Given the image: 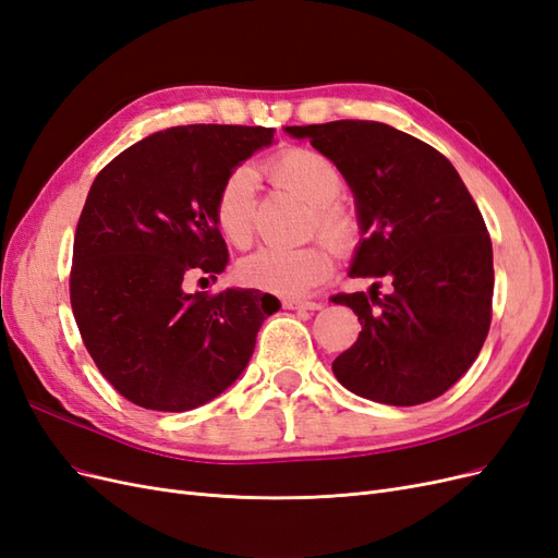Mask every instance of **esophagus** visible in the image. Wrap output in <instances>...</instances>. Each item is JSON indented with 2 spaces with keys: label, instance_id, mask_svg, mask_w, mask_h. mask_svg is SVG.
Listing matches in <instances>:
<instances>
[{
  "label": "esophagus",
  "instance_id": "obj_1",
  "mask_svg": "<svg viewBox=\"0 0 558 558\" xmlns=\"http://www.w3.org/2000/svg\"><path fill=\"white\" fill-rule=\"evenodd\" d=\"M283 310H300V312H305V310H310V312H314V310H320V305L318 302H312V300H295V298H286L283 302Z\"/></svg>",
  "mask_w": 558,
  "mask_h": 558
}]
</instances>
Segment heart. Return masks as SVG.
<instances>
[{
  "label": "heart",
  "mask_w": 558,
  "mask_h": 558,
  "mask_svg": "<svg viewBox=\"0 0 558 558\" xmlns=\"http://www.w3.org/2000/svg\"><path fill=\"white\" fill-rule=\"evenodd\" d=\"M277 189L312 207L310 232H318L332 248L351 251L359 242V218L337 195L342 193V172L330 158L314 148H286L265 165ZM256 207V174L248 167L232 170L214 199V221L223 240L244 248L253 238ZM332 269L330 248L314 242L302 248H260L238 267V277L248 289L275 295H302L324 281Z\"/></svg>",
  "instance_id": "b5f03b06"
}]
</instances>
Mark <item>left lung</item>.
Returning <instances> with one entry per match:
<instances>
[{
	"label": "left lung",
	"mask_w": 558,
	"mask_h": 558,
	"mask_svg": "<svg viewBox=\"0 0 558 558\" xmlns=\"http://www.w3.org/2000/svg\"><path fill=\"white\" fill-rule=\"evenodd\" d=\"M286 132L340 167L363 240L351 277H388L393 291L337 293L361 320L332 373L361 398L412 408L435 400L480 356L492 326L494 251L453 165L377 121L293 125Z\"/></svg>",
	"instance_id": "obj_1"
}]
</instances>
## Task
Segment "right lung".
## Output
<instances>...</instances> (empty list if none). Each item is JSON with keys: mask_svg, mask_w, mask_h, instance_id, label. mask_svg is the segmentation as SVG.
<instances>
[{"mask_svg": "<svg viewBox=\"0 0 558 558\" xmlns=\"http://www.w3.org/2000/svg\"><path fill=\"white\" fill-rule=\"evenodd\" d=\"M275 128L179 125L118 154L90 185L70 272L81 340L102 377L144 410L185 412L238 379L279 300L256 289L185 293L216 279L228 246L214 199Z\"/></svg>", "mask_w": 558, "mask_h": 558, "instance_id": "1", "label": "right lung"}]
</instances>
